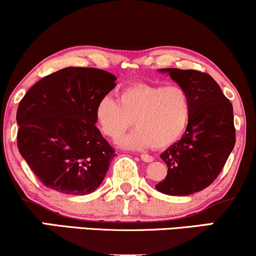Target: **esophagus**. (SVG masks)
I'll return each instance as SVG.
<instances>
[{"label": "esophagus", "mask_w": 256, "mask_h": 256, "mask_svg": "<svg viewBox=\"0 0 256 256\" xmlns=\"http://www.w3.org/2000/svg\"><path fill=\"white\" fill-rule=\"evenodd\" d=\"M140 158H142V161H144V162H146V163H149V162H152V161H154V158H152V156L146 155V154H142V155H140Z\"/></svg>", "instance_id": "1"}]
</instances>
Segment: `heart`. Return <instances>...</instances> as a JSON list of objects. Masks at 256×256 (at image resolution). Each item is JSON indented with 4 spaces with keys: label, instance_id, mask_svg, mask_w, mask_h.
Here are the masks:
<instances>
[{
    "label": "heart",
    "instance_id": "1",
    "mask_svg": "<svg viewBox=\"0 0 256 256\" xmlns=\"http://www.w3.org/2000/svg\"><path fill=\"white\" fill-rule=\"evenodd\" d=\"M190 118V100L180 86L134 83L122 88L118 98L104 96L95 107V120L106 137L116 140L132 125L136 130L119 146L144 150L167 148L182 137Z\"/></svg>",
    "mask_w": 256,
    "mask_h": 256
}]
</instances>
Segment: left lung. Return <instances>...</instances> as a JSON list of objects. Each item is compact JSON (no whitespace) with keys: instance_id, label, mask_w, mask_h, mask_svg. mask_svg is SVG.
<instances>
[{"instance_id":"obj_1","label":"left lung","mask_w":256,"mask_h":256,"mask_svg":"<svg viewBox=\"0 0 256 256\" xmlns=\"http://www.w3.org/2000/svg\"><path fill=\"white\" fill-rule=\"evenodd\" d=\"M158 72L187 92L190 118L181 140L160 155L168 173L155 187L168 196H190L216 180L235 146L232 104L208 74L173 68Z\"/></svg>"}]
</instances>
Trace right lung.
Listing matches in <instances>:
<instances>
[{
  "label": "right lung",
  "mask_w": 256,
  "mask_h": 256,
  "mask_svg": "<svg viewBox=\"0 0 256 256\" xmlns=\"http://www.w3.org/2000/svg\"><path fill=\"white\" fill-rule=\"evenodd\" d=\"M116 81L101 69L64 68L36 82L20 101L18 148L48 188L84 196L104 181L116 154L95 126V107Z\"/></svg>",
  "instance_id": "obj_1"
}]
</instances>
